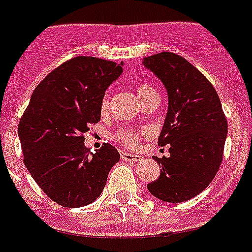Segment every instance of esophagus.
I'll list each match as a JSON object with an SVG mask.
<instances>
[{
  "label": "esophagus",
  "instance_id": "esophagus-1",
  "mask_svg": "<svg viewBox=\"0 0 252 252\" xmlns=\"http://www.w3.org/2000/svg\"><path fill=\"white\" fill-rule=\"evenodd\" d=\"M121 158L124 160H127V162H138V160H142L141 155L131 154V153H125V151H122Z\"/></svg>",
  "mask_w": 252,
  "mask_h": 252
}]
</instances>
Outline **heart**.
<instances>
[{
    "label": "heart",
    "mask_w": 252,
    "mask_h": 252,
    "mask_svg": "<svg viewBox=\"0 0 252 252\" xmlns=\"http://www.w3.org/2000/svg\"><path fill=\"white\" fill-rule=\"evenodd\" d=\"M135 92H137L138 97L141 98V101L143 102L146 98H149L155 93L154 88L149 85V83H138L137 86H135ZM109 105H110V97H109V94H105L103 97H102L101 101V113L102 114H105L109 110ZM145 134L146 131L145 130H139V128H131V127H126V128H121L118 130L117 133H115V139L121 143V145H124L126 147H135L138 145V141L141 139L142 137H145Z\"/></svg>",
    "instance_id": "b5f03b06"
}]
</instances>
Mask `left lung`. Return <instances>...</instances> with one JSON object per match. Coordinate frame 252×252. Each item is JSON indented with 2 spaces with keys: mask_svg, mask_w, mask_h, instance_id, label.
<instances>
[{
  "mask_svg": "<svg viewBox=\"0 0 252 252\" xmlns=\"http://www.w3.org/2000/svg\"><path fill=\"white\" fill-rule=\"evenodd\" d=\"M143 65L162 81L169 95L158 143L170 145V157H153L162 170L147 189L164 202H186L205 190L218 173L226 115L209 79L183 57L162 52L143 58Z\"/></svg>",
  "mask_w": 252,
  "mask_h": 252,
  "instance_id": "8db88e82",
  "label": "left lung"
}]
</instances>
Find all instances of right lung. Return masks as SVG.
I'll list each match as a JSON object with an SVG mask.
<instances>
[{
  "instance_id": "1",
  "label": "right lung",
  "mask_w": 252,
  "mask_h": 252,
  "mask_svg": "<svg viewBox=\"0 0 252 252\" xmlns=\"http://www.w3.org/2000/svg\"><path fill=\"white\" fill-rule=\"evenodd\" d=\"M122 66L95 57L71 58L34 89L21 118L18 135L26 169L63 207H82L97 199L121 158L109 143L90 153L83 134L101 119L102 97L122 74Z\"/></svg>"
}]
</instances>
